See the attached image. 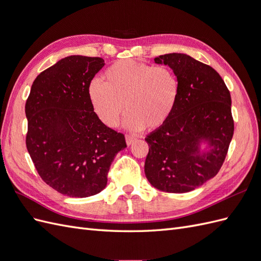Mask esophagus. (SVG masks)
Listing matches in <instances>:
<instances>
[{
  "label": "esophagus",
  "mask_w": 261,
  "mask_h": 261,
  "mask_svg": "<svg viewBox=\"0 0 261 261\" xmlns=\"http://www.w3.org/2000/svg\"><path fill=\"white\" fill-rule=\"evenodd\" d=\"M125 139H126V144H127V145L129 146V145L135 143L136 137L133 136V135H128V134H126V135H125Z\"/></svg>",
  "instance_id": "esophagus-1"
}]
</instances>
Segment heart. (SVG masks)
Masks as SVG:
<instances>
[{"mask_svg": "<svg viewBox=\"0 0 261 261\" xmlns=\"http://www.w3.org/2000/svg\"><path fill=\"white\" fill-rule=\"evenodd\" d=\"M103 77L105 82H90L88 97L94 113L108 127H115L126 109V127L155 129L168 121L176 105L179 82L169 66L122 60L110 66Z\"/></svg>", "mask_w": 261, "mask_h": 261, "instance_id": "1", "label": "heart"}]
</instances>
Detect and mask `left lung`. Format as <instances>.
Returning <instances> with one entry per match:
<instances>
[{
    "label": "left lung",
    "instance_id": "1",
    "mask_svg": "<svg viewBox=\"0 0 261 261\" xmlns=\"http://www.w3.org/2000/svg\"><path fill=\"white\" fill-rule=\"evenodd\" d=\"M154 62L174 70L179 93L168 121L145 138L146 177L162 192L187 193L215 177L225 160L234 133L231 94L216 69L189 55ZM201 141L210 144L207 153L200 152Z\"/></svg>",
    "mask_w": 261,
    "mask_h": 261
}]
</instances>
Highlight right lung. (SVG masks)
Listing matches in <instances>:
<instances>
[{
  "label": "right lung",
  "mask_w": 261,
  "mask_h": 261,
  "mask_svg": "<svg viewBox=\"0 0 261 261\" xmlns=\"http://www.w3.org/2000/svg\"><path fill=\"white\" fill-rule=\"evenodd\" d=\"M103 66L101 58L62 59L37 76L26 101L31 160L45 184L69 197L100 193L126 147L125 136L102 123L89 101L88 86Z\"/></svg>",
  "instance_id": "add662e5"
}]
</instances>
